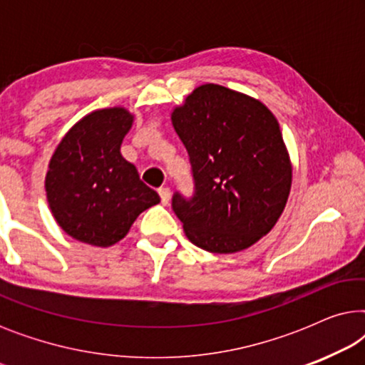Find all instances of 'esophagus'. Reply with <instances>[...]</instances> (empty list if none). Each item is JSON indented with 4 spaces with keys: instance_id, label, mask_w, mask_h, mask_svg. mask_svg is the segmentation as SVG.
I'll list each match as a JSON object with an SVG mask.
<instances>
[{
    "instance_id": "34e87169",
    "label": "esophagus",
    "mask_w": 365,
    "mask_h": 365,
    "mask_svg": "<svg viewBox=\"0 0 365 365\" xmlns=\"http://www.w3.org/2000/svg\"><path fill=\"white\" fill-rule=\"evenodd\" d=\"M159 197H161V202L166 206V204H169V201H171V191H169V187H161L159 189Z\"/></svg>"
}]
</instances>
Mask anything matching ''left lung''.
Returning <instances> with one entry per match:
<instances>
[{
	"instance_id": "obj_1",
	"label": "left lung",
	"mask_w": 365,
	"mask_h": 365,
	"mask_svg": "<svg viewBox=\"0 0 365 365\" xmlns=\"http://www.w3.org/2000/svg\"><path fill=\"white\" fill-rule=\"evenodd\" d=\"M187 149L194 196L173 209L194 246L216 254L251 247L286 207L292 166L281 128L261 101L202 84L171 114Z\"/></svg>"
}]
</instances>
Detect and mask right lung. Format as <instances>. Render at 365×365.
Returning a JSON list of instances; mask_svg holds the SVG:
<instances>
[{
    "label": "right lung",
    "instance_id": "obj_1",
    "mask_svg": "<svg viewBox=\"0 0 365 365\" xmlns=\"http://www.w3.org/2000/svg\"><path fill=\"white\" fill-rule=\"evenodd\" d=\"M134 116L124 108L89 113L64 134L49 161L46 197L54 219L79 242L109 247L126 236L158 192L121 156Z\"/></svg>",
    "mask_w": 365,
    "mask_h": 365
}]
</instances>
